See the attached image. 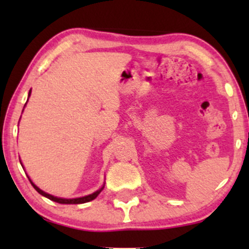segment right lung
<instances>
[{
    "label": "right lung",
    "mask_w": 249,
    "mask_h": 249,
    "mask_svg": "<svg viewBox=\"0 0 249 249\" xmlns=\"http://www.w3.org/2000/svg\"><path fill=\"white\" fill-rule=\"evenodd\" d=\"M30 92H31V90L29 91V96H30ZM29 180H30V179H29ZM30 182H31V185H33V186H34V188H35V190H36L37 192H38L39 194H42V196H44L45 198H48V199L53 200V201L59 202V204H84V202L91 201V200L96 199V198H97V196H98V194L101 193V192H102V190H103V187H102L101 190L96 191L95 193L90 194V196H83V198H76V199H63V198H57V196H51V194H48V193L43 192V191H42V190H39V188L37 187L36 185L34 184L33 181H31V180H30Z\"/></svg>",
    "instance_id": "right-lung-1"
}]
</instances>
